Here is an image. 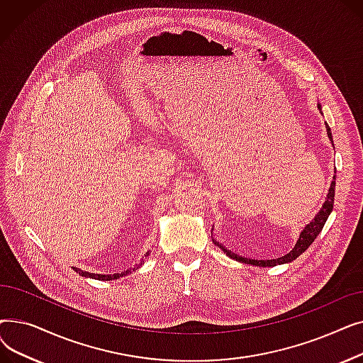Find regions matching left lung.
<instances>
[{
	"label": "left lung",
	"mask_w": 363,
	"mask_h": 363,
	"mask_svg": "<svg viewBox=\"0 0 363 363\" xmlns=\"http://www.w3.org/2000/svg\"><path fill=\"white\" fill-rule=\"evenodd\" d=\"M318 108L320 111V104H318ZM327 132H328V137L333 143V137H331V129L330 126L327 125ZM335 179V177H334ZM334 194H335V181L331 182V188L328 191V196H327V200L325 203H323L322 208L319 211V213L315 216V219L304 228V230L301 231L300 237H298V241L297 244L294 245V249L287 253L282 257H278V259H271V260H253V259H247V257H241V256H237L235 253H231L230 250H226L225 247H222L219 242H216L220 249L230 256L231 259H235L238 262H242V263H249V264H255V266H262V268H266V266H277V264H282V263H289V262H293L296 260L303 252L308 250V247L315 241V238L318 237V234L322 231L323 225H325L330 213L333 212V206H334Z\"/></svg>",
	"instance_id": "8db88e82"
}]
</instances>
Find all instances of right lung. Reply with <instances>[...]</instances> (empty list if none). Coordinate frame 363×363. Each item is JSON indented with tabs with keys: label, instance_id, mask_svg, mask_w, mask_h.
I'll list each match as a JSON object with an SVG mask.
<instances>
[{
	"label": "right lung",
	"instance_id": "obj_1",
	"mask_svg": "<svg viewBox=\"0 0 363 363\" xmlns=\"http://www.w3.org/2000/svg\"><path fill=\"white\" fill-rule=\"evenodd\" d=\"M148 255V253H147ZM145 255V256H147ZM143 264V260L140 262V264H137L135 268H138V266H141ZM76 272H79V275H82V277H86V278H95V279H100V281H110V279H118V278H121V277H125V275H128L129 274V271H126V272H123V274H113V275H100V274H89V272H84V271H81V269H76V268H73Z\"/></svg>",
	"mask_w": 363,
	"mask_h": 363
}]
</instances>
